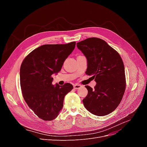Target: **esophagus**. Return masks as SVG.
<instances>
[{
    "label": "esophagus",
    "instance_id": "esophagus-1",
    "mask_svg": "<svg viewBox=\"0 0 147 147\" xmlns=\"http://www.w3.org/2000/svg\"><path fill=\"white\" fill-rule=\"evenodd\" d=\"M82 86L81 85V84H74V89H75V90H77V89L80 88Z\"/></svg>",
    "mask_w": 147,
    "mask_h": 147
}]
</instances>
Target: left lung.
Segmentation results:
<instances>
[{
    "label": "left lung",
    "instance_id": "left-lung-1",
    "mask_svg": "<svg viewBox=\"0 0 147 147\" xmlns=\"http://www.w3.org/2000/svg\"><path fill=\"white\" fill-rule=\"evenodd\" d=\"M88 61L86 75L97 83L94 89L85 86L88 93L83 99L88 111L97 116H104L117 109L126 89L123 60L119 53L103 40L88 38L77 43Z\"/></svg>",
    "mask_w": 147,
    "mask_h": 147
}]
</instances>
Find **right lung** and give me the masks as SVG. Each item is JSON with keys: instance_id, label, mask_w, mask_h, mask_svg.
I'll return each instance as SVG.
<instances>
[{"instance_id": "right-lung-1", "label": "right lung", "mask_w": 147, "mask_h": 147, "mask_svg": "<svg viewBox=\"0 0 147 147\" xmlns=\"http://www.w3.org/2000/svg\"><path fill=\"white\" fill-rule=\"evenodd\" d=\"M76 42L43 45L26 56L20 67V84L24 99L35 114L45 121L55 119L63 107L65 96L72 84L53 85V74L61 70Z\"/></svg>"}]
</instances>
